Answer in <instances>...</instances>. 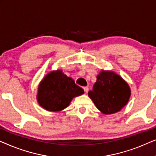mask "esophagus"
Returning a JSON list of instances; mask_svg holds the SVG:
<instances>
[{"mask_svg":"<svg viewBox=\"0 0 156 156\" xmlns=\"http://www.w3.org/2000/svg\"><path fill=\"white\" fill-rule=\"evenodd\" d=\"M83 90H84V91L85 92V93H87V92H88L89 88L87 86H85V87H83Z\"/></svg>","mask_w":156,"mask_h":156,"instance_id":"34e87169","label":"esophagus"}]
</instances>
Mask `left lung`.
<instances>
[{"label":"left lung","instance_id":"left-lung-1","mask_svg":"<svg viewBox=\"0 0 156 156\" xmlns=\"http://www.w3.org/2000/svg\"><path fill=\"white\" fill-rule=\"evenodd\" d=\"M131 95L129 85L114 72L101 71L88 96L97 108L105 115L120 111Z\"/></svg>","mask_w":156,"mask_h":156}]
</instances>
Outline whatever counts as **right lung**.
<instances>
[{
	"label": "right lung",
	"mask_w": 156,
	"mask_h": 156,
	"mask_svg": "<svg viewBox=\"0 0 156 156\" xmlns=\"http://www.w3.org/2000/svg\"><path fill=\"white\" fill-rule=\"evenodd\" d=\"M84 93L73 79L61 71L47 74L39 85L37 100L48 111L58 112L69 106L73 98Z\"/></svg>",
	"instance_id": "add662e5"
}]
</instances>
